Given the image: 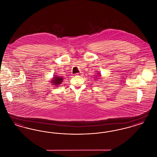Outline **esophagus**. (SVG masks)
I'll list each match as a JSON object with an SVG mask.
<instances>
[{
	"label": "esophagus",
	"instance_id": "34e87169",
	"mask_svg": "<svg viewBox=\"0 0 157 157\" xmlns=\"http://www.w3.org/2000/svg\"><path fill=\"white\" fill-rule=\"evenodd\" d=\"M83 74V72H80V73H77V74H76L75 75H82Z\"/></svg>",
	"mask_w": 157,
	"mask_h": 157
}]
</instances>
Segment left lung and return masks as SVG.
I'll list each match as a JSON object with an SVG mask.
<instances>
[{
    "label": "left lung",
    "instance_id": "obj_1",
    "mask_svg": "<svg viewBox=\"0 0 157 157\" xmlns=\"http://www.w3.org/2000/svg\"><path fill=\"white\" fill-rule=\"evenodd\" d=\"M100 76V75H98V76H97L98 77V76Z\"/></svg>",
    "mask_w": 157,
    "mask_h": 157
}]
</instances>
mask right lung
Listing matches in <instances>:
<instances>
[{
    "instance_id": "obj_1",
    "label": "right lung",
    "mask_w": 157,
    "mask_h": 157,
    "mask_svg": "<svg viewBox=\"0 0 157 157\" xmlns=\"http://www.w3.org/2000/svg\"><path fill=\"white\" fill-rule=\"evenodd\" d=\"M63 81V78H60L59 76H55L53 78L52 80L51 81V83H52L53 85L59 86V85H60V83Z\"/></svg>"
}]
</instances>
